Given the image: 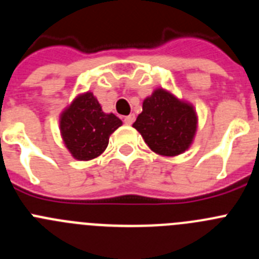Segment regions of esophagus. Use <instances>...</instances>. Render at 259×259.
Here are the masks:
<instances>
[{
  "label": "esophagus",
  "instance_id": "1",
  "mask_svg": "<svg viewBox=\"0 0 259 259\" xmlns=\"http://www.w3.org/2000/svg\"><path fill=\"white\" fill-rule=\"evenodd\" d=\"M134 122H135V115H134V114H130V115H127L124 118V123H125V124L131 125Z\"/></svg>",
  "mask_w": 259,
  "mask_h": 259
}]
</instances>
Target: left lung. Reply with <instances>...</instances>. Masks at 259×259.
Segmentation results:
<instances>
[{
	"label": "left lung",
	"mask_w": 259,
	"mask_h": 259,
	"mask_svg": "<svg viewBox=\"0 0 259 259\" xmlns=\"http://www.w3.org/2000/svg\"><path fill=\"white\" fill-rule=\"evenodd\" d=\"M134 127L146 145L161 155H178L191 145L197 127L193 107L163 89L154 91L143 104Z\"/></svg>",
	"instance_id": "8db88e82"
}]
</instances>
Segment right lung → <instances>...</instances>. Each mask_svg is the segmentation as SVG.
Listing matches in <instances>:
<instances>
[{"label": "right lung", "mask_w": 259, "mask_h": 259, "mask_svg": "<svg viewBox=\"0 0 259 259\" xmlns=\"http://www.w3.org/2000/svg\"><path fill=\"white\" fill-rule=\"evenodd\" d=\"M122 125L114 114H105L93 93L75 100L61 116V134L67 149L79 161L98 157L109 144L110 135Z\"/></svg>", "instance_id": "1"}]
</instances>
